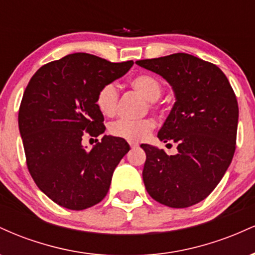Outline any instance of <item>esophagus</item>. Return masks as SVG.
<instances>
[{"instance_id": "esophagus-1", "label": "esophagus", "mask_w": 255, "mask_h": 255, "mask_svg": "<svg viewBox=\"0 0 255 255\" xmlns=\"http://www.w3.org/2000/svg\"><path fill=\"white\" fill-rule=\"evenodd\" d=\"M128 144L130 145L131 148H135V147H137V146H139V144H137V142H134V141H128Z\"/></svg>"}]
</instances>
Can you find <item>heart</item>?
Wrapping results in <instances>:
<instances>
[{
  "mask_svg": "<svg viewBox=\"0 0 255 255\" xmlns=\"http://www.w3.org/2000/svg\"><path fill=\"white\" fill-rule=\"evenodd\" d=\"M130 86L141 93L148 101L150 108H157V99L162 95V84L156 77L151 74H139L130 79ZM119 91L114 84H107L102 86L96 96V105L105 116H114L118 111ZM154 121L152 119L126 120L121 119L110 125V133L113 135L124 137L130 141H140L150 135L154 128Z\"/></svg>",
  "mask_w": 255,
  "mask_h": 255,
  "instance_id": "heart-1",
  "label": "heart"
}]
</instances>
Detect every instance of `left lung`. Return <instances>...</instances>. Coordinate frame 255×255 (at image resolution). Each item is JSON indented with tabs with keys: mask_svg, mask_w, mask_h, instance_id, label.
Segmentation results:
<instances>
[{
	"mask_svg": "<svg viewBox=\"0 0 255 255\" xmlns=\"http://www.w3.org/2000/svg\"><path fill=\"white\" fill-rule=\"evenodd\" d=\"M135 63L164 78L176 97L158 137L177 144L178 152L168 156L141 145L146 191L174 209L200 203L224 176L235 152L239 105L233 87L216 64L183 52Z\"/></svg>",
	"mask_w": 255,
	"mask_h": 255,
	"instance_id": "8db88e82",
	"label": "left lung"
}]
</instances>
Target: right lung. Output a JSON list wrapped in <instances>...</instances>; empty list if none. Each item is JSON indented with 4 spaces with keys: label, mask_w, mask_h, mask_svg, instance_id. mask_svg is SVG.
<instances>
[{
    "label": "right lung",
    "mask_w": 255,
    "mask_h": 255,
    "mask_svg": "<svg viewBox=\"0 0 255 255\" xmlns=\"http://www.w3.org/2000/svg\"><path fill=\"white\" fill-rule=\"evenodd\" d=\"M131 66L77 52L44 64L26 87L17 118L26 164L38 188L60 206L79 211L103 200L129 151L118 136L104 135L90 151L81 141L86 133H104L96 96Z\"/></svg>",
    "instance_id": "1"
}]
</instances>
